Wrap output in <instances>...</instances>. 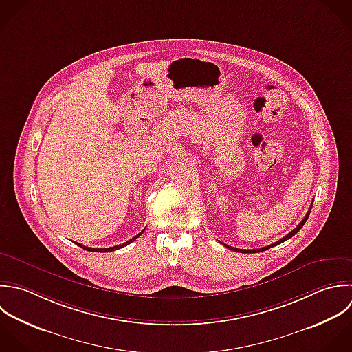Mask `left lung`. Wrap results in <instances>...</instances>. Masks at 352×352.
Here are the masks:
<instances>
[{"mask_svg":"<svg viewBox=\"0 0 352 352\" xmlns=\"http://www.w3.org/2000/svg\"><path fill=\"white\" fill-rule=\"evenodd\" d=\"M313 207V206H311ZM311 207L309 208V211H307V214H306V217H305V219L289 233V234H287L284 239H281L280 241H277V243H274V244H270V245H267V247H263V248H258V250H239V248H234V247H229V245H226V244H223L226 248H229V250H232V251H236V252H241V254H255V252H262V251H266V250H269V248H272V247H274V245H278V244H281V243H284V241H287L288 239H291V237H294L302 228H303V225L306 223V221H307V218H309V215H310V212H311Z\"/></svg>","mask_w":352,"mask_h":352,"instance_id":"obj_1","label":"left lung"}]
</instances>
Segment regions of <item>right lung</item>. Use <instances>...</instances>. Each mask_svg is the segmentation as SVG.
<instances>
[{
    "label": "right lung",
    "mask_w": 352,
    "mask_h": 352,
    "mask_svg": "<svg viewBox=\"0 0 352 352\" xmlns=\"http://www.w3.org/2000/svg\"><path fill=\"white\" fill-rule=\"evenodd\" d=\"M144 233V230L141 232V233H138L135 237H133V239H130L129 241H126L124 244H122V245H115V247H109V248H89V247H85V245H82V244H78L79 247H82L83 250H87V251H93V252H111V251H116V250H119V248H122V247H124V245H127V244H130V243H133L135 239H138L141 234Z\"/></svg>",
    "instance_id": "obj_1"
}]
</instances>
